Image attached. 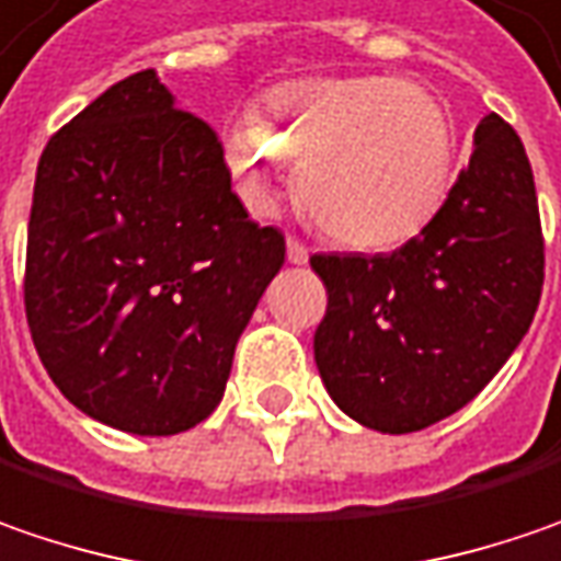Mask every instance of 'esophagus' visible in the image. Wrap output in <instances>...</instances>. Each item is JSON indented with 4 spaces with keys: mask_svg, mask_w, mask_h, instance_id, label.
Masks as SVG:
<instances>
[{
    "mask_svg": "<svg viewBox=\"0 0 561 561\" xmlns=\"http://www.w3.org/2000/svg\"><path fill=\"white\" fill-rule=\"evenodd\" d=\"M287 262L290 265H306L309 262V249H306V242H299V239H287Z\"/></svg>",
    "mask_w": 561,
    "mask_h": 561,
    "instance_id": "34e87169",
    "label": "esophagus"
}]
</instances>
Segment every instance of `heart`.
Masks as SVG:
<instances>
[{
  "instance_id": "heart-1",
  "label": "heart",
  "mask_w": 561,
  "mask_h": 561,
  "mask_svg": "<svg viewBox=\"0 0 561 561\" xmlns=\"http://www.w3.org/2000/svg\"><path fill=\"white\" fill-rule=\"evenodd\" d=\"M280 160L328 237L388 249L416 237L442 205L455 131L442 103L404 78H294L267 88L255 126L224 135V163L252 208H271Z\"/></svg>"
}]
</instances>
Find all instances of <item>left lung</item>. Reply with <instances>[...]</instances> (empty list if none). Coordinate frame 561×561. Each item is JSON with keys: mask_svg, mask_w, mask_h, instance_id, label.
<instances>
[{"mask_svg": "<svg viewBox=\"0 0 561 561\" xmlns=\"http://www.w3.org/2000/svg\"><path fill=\"white\" fill-rule=\"evenodd\" d=\"M328 309L316 366L376 433L426 430L470 404L534 322L543 230L518 131L490 113L445 205L388 255H312Z\"/></svg>", "mask_w": 561, "mask_h": 561, "instance_id": "8db88e82", "label": "left lung"}]
</instances>
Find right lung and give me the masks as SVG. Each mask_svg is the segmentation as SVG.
<instances>
[{"mask_svg": "<svg viewBox=\"0 0 561 561\" xmlns=\"http://www.w3.org/2000/svg\"><path fill=\"white\" fill-rule=\"evenodd\" d=\"M284 252L230 188L214 128L135 71L37 163L24 309L43 369L98 423L185 433L220 404Z\"/></svg>", "mask_w": 561, "mask_h": 561, "instance_id": "right-lung-1", "label": "right lung"}]
</instances>
